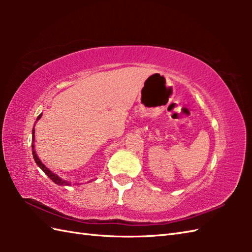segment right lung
Here are the masks:
<instances>
[{
	"label": "right lung",
	"mask_w": 252,
	"mask_h": 252,
	"mask_svg": "<svg viewBox=\"0 0 252 252\" xmlns=\"http://www.w3.org/2000/svg\"><path fill=\"white\" fill-rule=\"evenodd\" d=\"M41 116H42V114L39 115V117L36 118V120H39L40 118H41ZM32 135H34V129L32 130ZM33 142H34V136H32V155H33V159H34L35 163H36L37 165H39V167L42 169V171H43V172H44L47 176H49V178H50L53 182H54V183H56V184H58V185H69V183H67L66 181H63V180H62L61 178H58V176H57L56 174L53 173L51 170L47 169V168L45 167V165L41 162V160L39 159V157H37L36 154H35Z\"/></svg>",
	"instance_id": "right-lung-1"
}]
</instances>
